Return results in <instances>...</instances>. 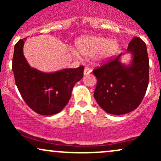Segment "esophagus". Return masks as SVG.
<instances>
[{
	"instance_id": "esophagus-1",
	"label": "esophagus",
	"mask_w": 161,
	"mask_h": 161,
	"mask_svg": "<svg viewBox=\"0 0 161 161\" xmlns=\"http://www.w3.org/2000/svg\"><path fill=\"white\" fill-rule=\"evenodd\" d=\"M92 72V69L89 67H85L84 69V75H88Z\"/></svg>"
}]
</instances>
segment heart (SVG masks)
Returning a JSON list of instances; mask_svg holds the SVG:
<instances>
[{"label":"heart","mask_w":161,"mask_h":161,"mask_svg":"<svg viewBox=\"0 0 161 161\" xmlns=\"http://www.w3.org/2000/svg\"><path fill=\"white\" fill-rule=\"evenodd\" d=\"M76 47L79 51L83 55L94 54L95 53V61L102 62L115 53L117 51L118 42L115 40L103 38L101 36H83L77 40ZM73 54L78 56L76 51H73Z\"/></svg>","instance_id":"heart-1"}]
</instances>
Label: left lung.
<instances>
[{"label":"left lung","instance_id":"1","mask_svg":"<svg viewBox=\"0 0 161 161\" xmlns=\"http://www.w3.org/2000/svg\"><path fill=\"white\" fill-rule=\"evenodd\" d=\"M127 52L133 56L130 65L119 61L122 53L93 70L97 78L94 97L103 110L122 115L136 110L145 97L149 81V59L145 42L135 37Z\"/></svg>","mask_w":161,"mask_h":161}]
</instances>
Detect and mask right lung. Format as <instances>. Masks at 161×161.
I'll return each instance as SVG.
<instances>
[{
    "label": "right lung",
    "mask_w": 161,
    "mask_h": 161,
    "mask_svg": "<svg viewBox=\"0 0 161 161\" xmlns=\"http://www.w3.org/2000/svg\"><path fill=\"white\" fill-rule=\"evenodd\" d=\"M24 40L16 44L13 57L12 69L18 90L26 104L37 114H58L67 104L73 86L83 77L84 66L42 73L27 63L23 55Z\"/></svg>",
    "instance_id": "1"
}]
</instances>
